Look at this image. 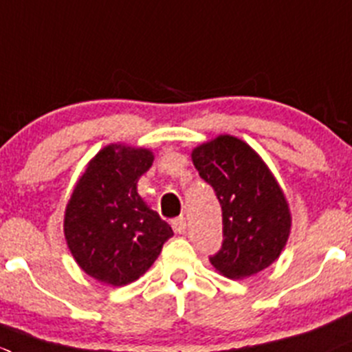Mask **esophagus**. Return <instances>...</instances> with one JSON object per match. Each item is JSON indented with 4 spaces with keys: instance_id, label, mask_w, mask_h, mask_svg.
<instances>
[{
    "instance_id": "obj_1",
    "label": "esophagus",
    "mask_w": 352,
    "mask_h": 352,
    "mask_svg": "<svg viewBox=\"0 0 352 352\" xmlns=\"http://www.w3.org/2000/svg\"><path fill=\"white\" fill-rule=\"evenodd\" d=\"M173 230L176 233H179V235H183V233L186 232V219L183 216L176 217V219H173Z\"/></svg>"
}]
</instances>
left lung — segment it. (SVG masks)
<instances>
[{
  "label": "left lung",
  "instance_id": "left-lung-1",
  "mask_svg": "<svg viewBox=\"0 0 352 352\" xmlns=\"http://www.w3.org/2000/svg\"><path fill=\"white\" fill-rule=\"evenodd\" d=\"M200 178L223 210V243L210 264L228 278H245L278 259L290 233L282 188L261 157L235 136H217L192 153Z\"/></svg>",
  "mask_w": 352,
  "mask_h": 352
}]
</instances>
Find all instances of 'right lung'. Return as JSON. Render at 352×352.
I'll list each match as a JSON object with an SVG mask.
<instances>
[{"label": "right lung", "mask_w": 352, "mask_h": 352, "mask_svg": "<svg viewBox=\"0 0 352 352\" xmlns=\"http://www.w3.org/2000/svg\"><path fill=\"white\" fill-rule=\"evenodd\" d=\"M152 162L146 148L105 146L67 204V245L81 270L98 282L122 287L138 280L173 236L169 224L136 192Z\"/></svg>", "instance_id": "1"}]
</instances>
